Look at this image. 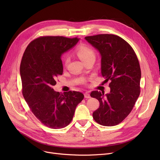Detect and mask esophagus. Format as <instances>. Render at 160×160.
I'll list each match as a JSON object with an SVG mask.
<instances>
[{
    "label": "esophagus",
    "instance_id": "1",
    "mask_svg": "<svg viewBox=\"0 0 160 160\" xmlns=\"http://www.w3.org/2000/svg\"><path fill=\"white\" fill-rule=\"evenodd\" d=\"M84 97H85V98H89L90 97H91V96H90V95H89V93L88 91H86V93H84Z\"/></svg>",
    "mask_w": 160,
    "mask_h": 160
}]
</instances>
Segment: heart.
Listing matches in <instances>:
<instances>
[{
  "label": "heart",
  "instance_id": "heart-1",
  "mask_svg": "<svg viewBox=\"0 0 160 160\" xmlns=\"http://www.w3.org/2000/svg\"><path fill=\"white\" fill-rule=\"evenodd\" d=\"M76 53H77V56L80 60L84 62L89 59L95 58V52L93 50H92L89 46L85 44H82L79 45L77 48L76 49ZM68 57L64 56L63 58V63L65 65H67L68 63Z\"/></svg>",
  "mask_w": 160,
  "mask_h": 160
}]
</instances>
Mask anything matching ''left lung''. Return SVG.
<instances>
[{
	"label": "left lung",
	"instance_id": "1",
	"mask_svg": "<svg viewBox=\"0 0 160 160\" xmlns=\"http://www.w3.org/2000/svg\"><path fill=\"white\" fill-rule=\"evenodd\" d=\"M86 41L101 55V73L104 82L110 81V92L93 91L90 95L98 100L94 120L106 127L121 123L136 104L140 94L141 72L136 54L121 37L113 34L87 36Z\"/></svg>",
	"mask_w": 160,
	"mask_h": 160
}]
</instances>
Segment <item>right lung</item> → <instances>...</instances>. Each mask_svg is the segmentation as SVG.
<instances>
[{
  "label": "right lung",
  "mask_w": 160,
  "mask_h": 160,
  "mask_svg": "<svg viewBox=\"0 0 160 160\" xmlns=\"http://www.w3.org/2000/svg\"><path fill=\"white\" fill-rule=\"evenodd\" d=\"M78 41L77 38L41 36L30 42L22 58V95L36 118L50 128L60 129L69 124L84 97L78 91L62 93L52 88L56 77L63 73L62 54Z\"/></svg>",
  "instance_id": "obj_1"
}]
</instances>
